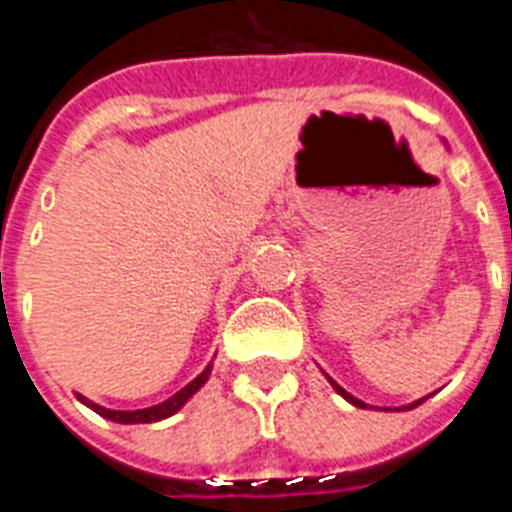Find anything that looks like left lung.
I'll return each instance as SVG.
<instances>
[{"instance_id": "left-lung-1", "label": "left lung", "mask_w": 512, "mask_h": 512, "mask_svg": "<svg viewBox=\"0 0 512 512\" xmlns=\"http://www.w3.org/2000/svg\"><path fill=\"white\" fill-rule=\"evenodd\" d=\"M328 379H330V377H328ZM330 384H333V390H336V392H338V395H341V397H346V400H348V402H351V405H356V408H366V402L356 400V397H354V395H348V392H346V390H343L341 384H336V382H333V379H330ZM423 400H425V397H420V400L410 402V405H405V408H400V410H413V408H418V405H420V402H423Z\"/></svg>"}]
</instances>
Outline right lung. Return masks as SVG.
I'll return each instance as SVG.
<instances>
[{"label":"right lung","mask_w":512,"mask_h":512,"mask_svg":"<svg viewBox=\"0 0 512 512\" xmlns=\"http://www.w3.org/2000/svg\"><path fill=\"white\" fill-rule=\"evenodd\" d=\"M210 372H212V366L207 364L205 372H202L200 377H194L192 382H189L187 387H184V390H179V392H176V395H171L169 400L158 402V405H153V408H143V410H107V408H102V405H97V402L87 400V397H81V395H76V397H79V400L84 402L87 408H92L94 413L102 415V418H107V420H115V423H122V425L156 423V420L171 418V415H174V413H179V410L184 408V402H187L189 397H192L194 392L200 390L202 384H205L207 379H210Z\"/></svg>","instance_id":"right-lung-1"}]
</instances>
